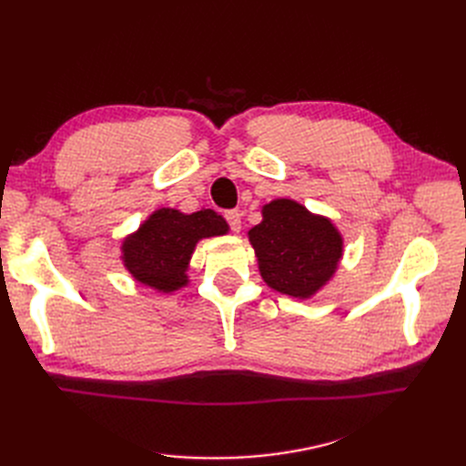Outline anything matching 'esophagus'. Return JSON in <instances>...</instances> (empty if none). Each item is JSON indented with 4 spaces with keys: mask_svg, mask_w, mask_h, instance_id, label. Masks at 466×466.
<instances>
[{
    "mask_svg": "<svg viewBox=\"0 0 466 466\" xmlns=\"http://www.w3.org/2000/svg\"><path fill=\"white\" fill-rule=\"evenodd\" d=\"M225 219H228L229 228H231L235 233L241 231V228H243L241 211H238V209H229V211H225Z\"/></svg>",
    "mask_w": 466,
    "mask_h": 466,
    "instance_id": "obj_1",
    "label": "esophagus"
}]
</instances>
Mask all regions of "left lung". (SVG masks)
<instances>
[{
    "label": "left lung",
    "mask_w": 466,
    "mask_h": 466,
    "mask_svg": "<svg viewBox=\"0 0 466 466\" xmlns=\"http://www.w3.org/2000/svg\"><path fill=\"white\" fill-rule=\"evenodd\" d=\"M268 288L311 299L334 278L344 257V237L330 218L291 198L262 206V221L248 231Z\"/></svg>",
    "instance_id": "1"
}]
</instances>
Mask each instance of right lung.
<instances>
[{"label": "right lung", "mask_w": 466, "mask_h": 466, "mask_svg": "<svg viewBox=\"0 0 466 466\" xmlns=\"http://www.w3.org/2000/svg\"><path fill=\"white\" fill-rule=\"evenodd\" d=\"M228 233V221L214 209L182 214L175 208H159L122 238L120 260L137 284L173 293L190 284L188 268L196 245Z\"/></svg>", "instance_id": "right-lung-1"}]
</instances>
